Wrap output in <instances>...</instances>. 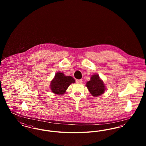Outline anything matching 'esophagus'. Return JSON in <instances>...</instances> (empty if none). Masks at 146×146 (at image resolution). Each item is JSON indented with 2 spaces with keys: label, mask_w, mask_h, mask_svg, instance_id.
Masks as SVG:
<instances>
[{
  "label": "esophagus",
  "mask_w": 146,
  "mask_h": 146,
  "mask_svg": "<svg viewBox=\"0 0 146 146\" xmlns=\"http://www.w3.org/2000/svg\"><path fill=\"white\" fill-rule=\"evenodd\" d=\"M83 80L82 79H76V83L78 84H81L82 83Z\"/></svg>",
  "instance_id": "1"
}]
</instances>
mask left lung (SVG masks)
<instances>
[{"label":"left lung","mask_w":146,"mask_h":146,"mask_svg":"<svg viewBox=\"0 0 146 146\" xmlns=\"http://www.w3.org/2000/svg\"><path fill=\"white\" fill-rule=\"evenodd\" d=\"M86 86L91 95L94 97L100 96L106 90V86L104 82L100 78L98 74L92 75L90 81L86 84Z\"/></svg>","instance_id":"obj_1"}]
</instances>
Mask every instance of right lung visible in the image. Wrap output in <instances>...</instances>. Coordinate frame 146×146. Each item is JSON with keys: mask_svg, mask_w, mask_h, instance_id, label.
<instances>
[{"mask_svg": "<svg viewBox=\"0 0 146 146\" xmlns=\"http://www.w3.org/2000/svg\"><path fill=\"white\" fill-rule=\"evenodd\" d=\"M75 82L73 77L66 76L63 73L58 72L56 73L54 78L50 82L51 90L55 94L63 95L70 85Z\"/></svg>", "mask_w": 146, "mask_h": 146, "instance_id": "right-lung-1", "label": "right lung"}]
</instances>
